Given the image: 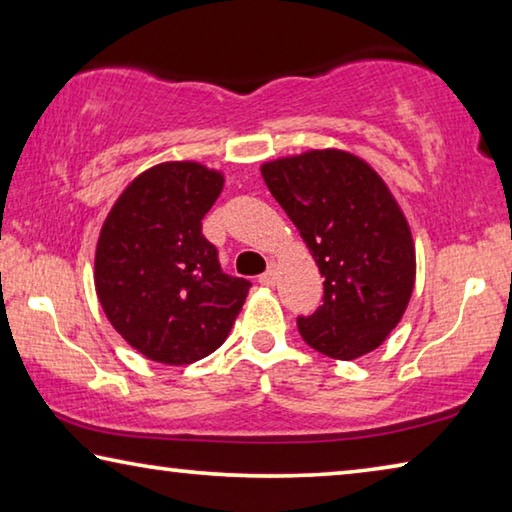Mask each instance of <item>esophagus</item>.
<instances>
[{"label": "esophagus", "instance_id": "esophagus-1", "mask_svg": "<svg viewBox=\"0 0 512 512\" xmlns=\"http://www.w3.org/2000/svg\"><path fill=\"white\" fill-rule=\"evenodd\" d=\"M275 280H277V277H275V268L271 266V268H268V271L266 273H262V275H259V284H262V287H273V284H275Z\"/></svg>", "mask_w": 512, "mask_h": 512}]
</instances>
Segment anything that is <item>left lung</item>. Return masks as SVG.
<instances>
[{
    "instance_id": "8db88e82",
    "label": "left lung",
    "mask_w": 512,
    "mask_h": 512,
    "mask_svg": "<svg viewBox=\"0 0 512 512\" xmlns=\"http://www.w3.org/2000/svg\"><path fill=\"white\" fill-rule=\"evenodd\" d=\"M262 176L325 277L323 305L298 316L302 339L341 361L379 348L415 282L409 223L384 180L332 149L266 162Z\"/></svg>"
}]
</instances>
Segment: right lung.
Segmentation results:
<instances>
[{"label": "right lung", "mask_w": 512, "mask_h": 512, "mask_svg": "<svg viewBox=\"0 0 512 512\" xmlns=\"http://www.w3.org/2000/svg\"><path fill=\"white\" fill-rule=\"evenodd\" d=\"M223 176L196 162L144 171L103 223L94 287L112 327L158 363L185 366L228 339L250 282L223 273L203 216Z\"/></svg>", "instance_id": "1"}]
</instances>
